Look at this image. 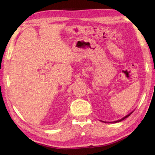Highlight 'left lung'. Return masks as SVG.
<instances>
[{
  "label": "left lung",
  "mask_w": 155,
  "mask_h": 155,
  "mask_svg": "<svg viewBox=\"0 0 155 155\" xmlns=\"http://www.w3.org/2000/svg\"><path fill=\"white\" fill-rule=\"evenodd\" d=\"M132 113L133 112H131V113H130V114H128V115H126V116L125 117H123V118H122L121 120H117V121H115V122H109V123H117V122H121L122 121V120H124L125 118H127V117H128V116H129V115L131 114H132ZM109 123V122H108Z\"/></svg>",
  "instance_id": "1"
}]
</instances>
